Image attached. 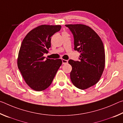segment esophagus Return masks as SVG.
<instances>
[{"label": "esophagus", "instance_id": "obj_1", "mask_svg": "<svg viewBox=\"0 0 123 123\" xmlns=\"http://www.w3.org/2000/svg\"><path fill=\"white\" fill-rule=\"evenodd\" d=\"M62 64H66V63H68V60H64V59H63L62 60Z\"/></svg>", "mask_w": 123, "mask_h": 123}]
</instances>
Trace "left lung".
Segmentation results:
<instances>
[{
	"mask_svg": "<svg viewBox=\"0 0 123 123\" xmlns=\"http://www.w3.org/2000/svg\"><path fill=\"white\" fill-rule=\"evenodd\" d=\"M74 36V50L80 53L79 61L69 60L70 73L75 86L86 89L99 81L105 68V54L101 38L92 29L84 24H66Z\"/></svg>",
	"mask_w": 123,
	"mask_h": 123,
	"instance_id": "obj_1",
	"label": "left lung"
}]
</instances>
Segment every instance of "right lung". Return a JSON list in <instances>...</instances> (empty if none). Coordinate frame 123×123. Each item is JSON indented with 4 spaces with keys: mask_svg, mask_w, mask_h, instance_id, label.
I'll return each instance as SVG.
<instances>
[{
    "mask_svg": "<svg viewBox=\"0 0 123 123\" xmlns=\"http://www.w3.org/2000/svg\"><path fill=\"white\" fill-rule=\"evenodd\" d=\"M61 28V25H41L31 30L22 41L18 67L26 84L35 91L47 89L62 63L61 59L45 60L43 56L51 47V36Z\"/></svg>",
    "mask_w": 123,
    "mask_h": 123,
    "instance_id": "obj_1",
    "label": "right lung"
}]
</instances>
